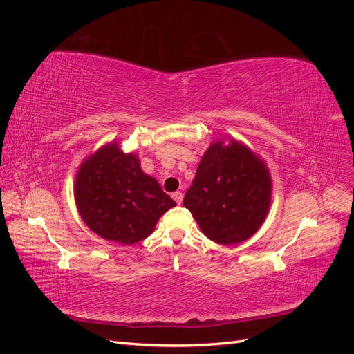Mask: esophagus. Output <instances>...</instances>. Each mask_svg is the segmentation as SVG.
<instances>
[{
  "mask_svg": "<svg viewBox=\"0 0 354 354\" xmlns=\"http://www.w3.org/2000/svg\"><path fill=\"white\" fill-rule=\"evenodd\" d=\"M171 196H173V199L178 203V205H180L181 202H183V194H181V192H174V194L171 195Z\"/></svg>",
  "mask_w": 354,
  "mask_h": 354,
  "instance_id": "esophagus-1",
  "label": "esophagus"
}]
</instances>
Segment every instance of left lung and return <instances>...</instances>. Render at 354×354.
<instances>
[{"label":"left lung","mask_w":354,"mask_h":354,"mask_svg":"<svg viewBox=\"0 0 354 354\" xmlns=\"http://www.w3.org/2000/svg\"><path fill=\"white\" fill-rule=\"evenodd\" d=\"M272 178L264 160L238 140L214 142L203 153L183 205L205 236L221 245L250 239L270 208Z\"/></svg>","instance_id":"8db88e82"}]
</instances>
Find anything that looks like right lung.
<instances>
[{"mask_svg": "<svg viewBox=\"0 0 354 354\" xmlns=\"http://www.w3.org/2000/svg\"><path fill=\"white\" fill-rule=\"evenodd\" d=\"M73 194L84 223L100 238L122 245L146 239L176 207L158 181L143 173L138 158L113 142L80 165Z\"/></svg>", "mask_w": 354, "mask_h": 354, "instance_id": "obj_1", "label": "right lung"}]
</instances>
